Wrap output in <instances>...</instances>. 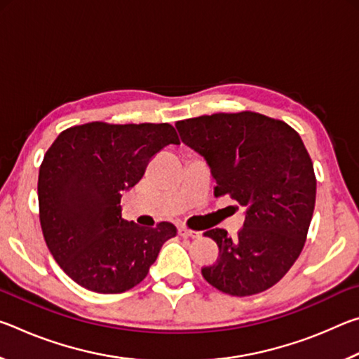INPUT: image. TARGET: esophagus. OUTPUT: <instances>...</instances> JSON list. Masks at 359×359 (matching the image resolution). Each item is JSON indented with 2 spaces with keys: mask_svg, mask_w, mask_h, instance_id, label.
Returning a JSON list of instances; mask_svg holds the SVG:
<instances>
[{
  "mask_svg": "<svg viewBox=\"0 0 359 359\" xmlns=\"http://www.w3.org/2000/svg\"><path fill=\"white\" fill-rule=\"evenodd\" d=\"M179 234L182 236V238H193V239L201 236V233H198V231H193L187 226H179Z\"/></svg>",
  "mask_w": 359,
  "mask_h": 359,
  "instance_id": "obj_1",
  "label": "esophagus"
}]
</instances>
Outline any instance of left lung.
<instances>
[{"instance_id":"8db88e82","label":"left lung","mask_w":359,"mask_h":359,"mask_svg":"<svg viewBox=\"0 0 359 359\" xmlns=\"http://www.w3.org/2000/svg\"><path fill=\"white\" fill-rule=\"evenodd\" d=\"M175 126L182 141L210 166L215 196L247 208L236 238L222 228L204 233L220 253L203 267V277L231 296L274 287L302 252L317 196L301 136L285 121L252 111L201 115Z\"/></svg>"}]
</instances>
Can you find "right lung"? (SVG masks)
I'll return each mask as SVG.
<instances>
[{"instance_id":"obj_1","label":"right lung","mask_w":359,"mask_h":359,"mask_svg":"<svg viewBox=\"0 0 359 359\" xmlns=\"http://www.w3.org/2000/svg\"><path fill=\"white\" fill-rule=\"evenodd\" d=\"M180 144L169 123L90 121L62 131L39 168V220L46 244L72 280L102 294L141 283L161 245L177 234L121 218V193L142 179L151 156Z\"/></svg>"}]
</instances>
